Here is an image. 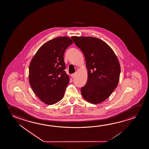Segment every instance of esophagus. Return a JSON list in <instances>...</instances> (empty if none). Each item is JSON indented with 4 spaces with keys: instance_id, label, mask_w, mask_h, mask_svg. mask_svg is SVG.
<instances>
[{
    "instance_id": "obj_1",
    "label": "esophagus",
    "mask_w": 149,
    "mask_h": 149,
    "mask_svg": "<svg viewBox=\"0 0 149 149\" xmlns=\"http://www.w3.org/2000/svg\"><path fill=\"white\" fill-rule=\"evenodd\" d=\"M71 77H72V78H74L75 76V74L74 73V74H72L71 75Z\"/></svg>"
}]
</instances>
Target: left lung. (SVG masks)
Listing matches in <instances>:
<instances>
[{
    "mask_svg": "<svg viewBox=\"0 0 149 149\" xmlns=\"http://www.w3.org/2000/svg\"><path fill=\"white\" fill-rule=\"evenodd\" d=\"M82 51L88 70V80L81 88L83 98L99 104L108 98L119 83L121 67L110 46L101 39L92 37H71Z\"/></svg>",
    "mask_w": 149,
    "mask_h": 149,
    "instance_id": "8db88e82",
    "label": "left lung"
}]
</instances>
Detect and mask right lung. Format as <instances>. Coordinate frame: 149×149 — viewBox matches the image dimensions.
<instances>
[{
	"label": "right lung",
	"instance_id": "obj_1",
	"mask_svg": "<svg viewBox=\"0 0 149 149\" xmlns=\"http://www.w3.org/2000/svg\"><path fill=\"white\" fill-rule=\"evenodd\" d=\"M73 43L70 38L60 37L39 48L30 62L29 81L34 93L43 103L53 105L62 100L70 78L64 70V52Z\"/></svg>",
	"mask_w": 149,
	"mask_h": 149
}]
</instances>
